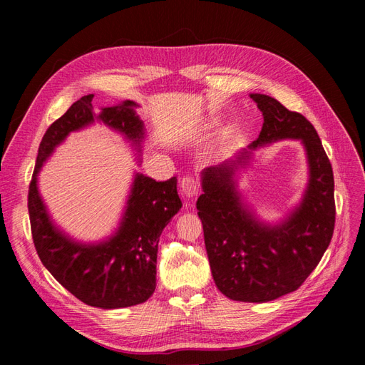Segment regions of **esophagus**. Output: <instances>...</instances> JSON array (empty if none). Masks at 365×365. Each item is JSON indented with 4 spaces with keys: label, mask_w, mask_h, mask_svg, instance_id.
Segmentation results:
<instances>
[{
    "label": "esophagus",
    "mask_w": 365,
    "mask_h": 365,
    "mask_svg": "<svg viewBox=\"0 0 365 365\" xmlns=\"http://www.w3.org/2000/svg\"><path fill=\"white\" fill-rule=\"evenodd\" d=\"M200 190V184L193 178V176H184L181 181V192L184 196L192 197Z\"/></svg>",
    "instance_id": "obj_1"
}]
</instances>
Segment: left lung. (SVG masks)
<instances>
[{
    "label": "left lung",
    "mask_w": 365,
    "mask_h": 365,
    "mask_svg": "<svg viewBox=\"0 0 365 365\" xmlns=\"http://www.w3.org/2000/svg\"><path fill=\"white\" fill-rule=\"evenodd\" d=\"M251 98L262 111L263 126L248 149L284 138L303 143L309 164L303 200L277 225L259 220L242 202L235 180L251 157L244 149L235 160L202 172L204 193L196 208L217 289L231 300L264 303L300 288L327 250L335 228L334 172L311 121L269 96Z\"/></svg>",
    "instance_id": "8db88e82"
}]
</instances>
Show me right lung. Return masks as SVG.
<instances>
[{"instance_id":"obj_1","label":"right lung","mask_w":365,"mask_h":365,"mask_svg":"<svg viewBox=\"0 0 365 365\" xmlns=\"http://www.w3.org/2000/svg\"><path fill=\"white\" fill-rule=\"evenodd\" d=\"M93 97L94 94H88L74 102L43 134L29 187V216L33 244L53 277L88 306L118 309L146 302L155 291L158 240L182 202L175 176L155 181L135 173L120 227L108 240L81 244L53 224L38 190V173L70 132L98 120L120 132L141 152L145 125L135 111L138 105L125 101L102 108L101 114H96Z\"/></svg>"}]
</instances>
